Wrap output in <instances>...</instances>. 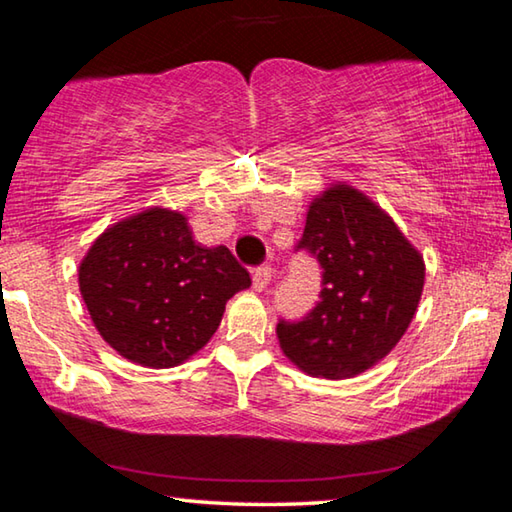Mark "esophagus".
I'll list each match as a JSON object with an SVG mask.
<instances>
[{
    "label": "esophagus",
    "instance_id": "34e87169",
    "mask_svg": "<svg viewBox=\"0 0 512 512\" xmlns=\"http://www.w3.org/2000/svg\"><path fill=\"white\" fill-rule=\"evenodd\" d=\"M271 277H273L271 266L255 268V271H253V289L255 291H264L268 284H271Z\"/></svg>",
    "mask_w": 512,
    "mask_h": 512
}]
</instances>
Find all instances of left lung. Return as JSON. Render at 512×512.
Listing matches in <instances>:
<instances>
[{
  "mask_svg": "<svg viewBox=\"0 0 512 512\" xmlns=\"http://www.w3.org/2000/svg\"><path fill=\"white\" fill-rule=\"evenodd\" d=\"M298 250L318 259L323 289L305 318L277 323L282 352L307 375L325 379L372 368L415 316L422 255L375 201L343 183L311 201Z\"/></svg>",
  "mask_w": 512,
  "mask_h": 512,
  "instance_id": "obj_1",
  "label": "left lung"
}]
</instances>
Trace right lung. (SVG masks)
I'll use <instances>...</instances> for the list:
<instances>
[{
  "label": "right lung",
  "mask_w": 512,
  "mask_h": 512,
  "mask_svg": "<svg viewBox=\"0 0 512 512\" xmlns=\"http://www.w3.org/2000/svg\"><path fill=\"white\" fill-rule=\"evenodd\" d=\"M79 287L112 350L140 366L171 368L212 339L225 302L250 287V275L225 246L196 244L185 214L149 207L94 241Z\"/></svg>",
  "instance_id": "right-lung-1"
}]
</instances>
